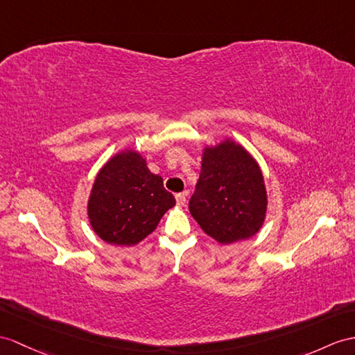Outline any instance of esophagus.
<instances>
[{
    "label": "esophagus",
    "instance_id": "34e87169",
    "mask_svg": "<svg viewBox=\"0 0 355 355\" xmlns=\"http://www.w3.org/2000/svg\"><path fill=\"white\" fill-rule=\"evenodd\" d=\"M185 202H187V194H185V193H178V194H176V203H178L179 206H184Z\"/></svg>",
    "mask_w": 355,
    "mask_h": 355
}]
</instances>
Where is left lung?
I'll use <instances>...</instances> for the list:
<instances>
[{"label":"left lung","instance_id":"obj_1","mask_svg":"<svg viewBox=\"0 0 355 355\" xmlns=\"http://www.w3.org/2000/svg\"><path fill=\"white\" fill-rule=\"evenodd\" d=\"M266 189L257 162L243 146L224 140L206 146L189 212L220 244L254 236L266 215Z\"/></svg>","mask_w":355,"mask_h":355}]
</instances>
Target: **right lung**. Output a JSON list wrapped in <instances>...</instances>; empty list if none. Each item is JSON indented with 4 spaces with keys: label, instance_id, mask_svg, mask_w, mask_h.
<instances>
[{
    "label": "right lung",
    "instance_id": "obj_1",
    "mask_svg": "<svg viewBox=\"0 0 355 355\" xmlns=\"http://www.w3.org/2000/svg\"><path fill=\"white\" fill-rule=\"evenodd\" d=\"M176 205L162 178L148 168L140 153L128 149L103 166L92 188L87 214L92 229L108 244L131 247L157 229Z\"/></svg>",
    "mask_w": 355,
    "mask_h": 355
}]
</instances>
